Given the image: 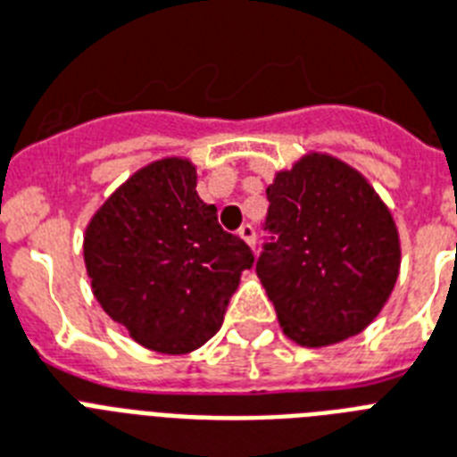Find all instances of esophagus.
I'll use <instances>...</instances> for the list:
<instances>
[{"label": "esophagus", "mask_w": 457, "mask_h": 457, "mask_svg": "<svg viewBox=\"0 0 457 457\" xmlns=\"http://www.w3.org/2000/svg\"><path fill=\"white\" fill-rule=\"evenodd\" d=\"M239 237H242L244 242L249 244L251 249L256 251V229H253V225H249V222H244L242 228H239Z\"/></svg>", "instance_id": "esophagus-1"}]
</instances>
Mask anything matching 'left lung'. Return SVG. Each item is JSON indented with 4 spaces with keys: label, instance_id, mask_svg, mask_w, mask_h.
Listing matches in <instances>:
<instances>
[{
    "label": "left lung",
    "instance_id": "1",
    "mask_svg": "<svg viewBox=\"0 0 457 457\" xmlns=\"http://www.w3.org/2000/svg\"><path fill=\"white\" fill-rule=\"evenodd\" d=\"M256 272L285 334L329 346L362 332L396 285L401 242L389 208L361 172L308 154L268 187Z\"/></svg>",
    "mask_w": 457,
    "mask_h": 457
}]
</instances>
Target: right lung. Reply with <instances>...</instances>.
<instances>
[{
    "label": "right lung",
    "instance_id": "1",
    "mask_svg": "<svg viewBox=\"0 0 457 457\" xmlns=\"http://www.w3.org/2000/svg\"><path fill=\"white\" fill-rule=\"evenodd\" d=\"M85 268L106 315L158 353H189L222 325L253 253L218 225L187 158H161L118 187L85 229Z\"/></svg>",
    "mask_w": 457,
    "mask_h": 457
}]
</instances>
